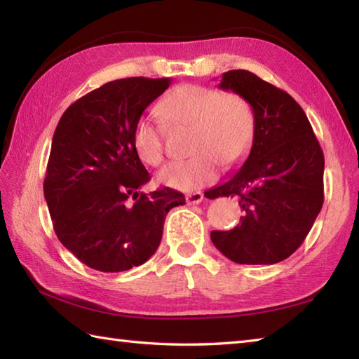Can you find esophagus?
<instances>
[{
	"label": "esophagus",
	"mask_w": 359,
	"mask_h": 359,
	"mask_svg": "<svg viewBox=\"0 0 359 359\" xmlns=\"http://www.w3.org/2000/svg\"><path fill=\"white\" fill-rule=\"evenodd\" d=\"M203 194L201 192H192V194H187L186 195V201L187 205H198V203L203 201Z\"/></svg>",
	"instance_id": "obj_1"
}]
</instances>
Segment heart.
Instances as JSON below:
<instances>
[{
  "instance_id": "1",
  "label": "heart",
  "mask_w": 359,
  "mask_h": 359,
  "mask_svg": "<svg viewBox=\"0 0 359 359\" xmlns=\"http://www.w3.org/2000/svg\"><path fill=\"white\" fill-rule=\"evenodd\" d=\"M159 116L170 130L191 128L194 156L175 161L158 175L161 184L191 191L215 180L219 165L233 167L252 148L256 118L252 104L215 87L182 84L159 103ZM133 145L142 162L158 167L164 161L162 128L150 117H140L133 130Z\"/></svg>"
}]
</instances>
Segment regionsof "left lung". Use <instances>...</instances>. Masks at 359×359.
<instances>
[{
  "label": "left lung",
  "mask_w": 359,
  "mask_h": 359,
  "mask_svg": "<svg viewBox=\"0 0 359 359\" xmlns=\"http://www.w3.org/2000/svg\"><path fill=\"white\" fill-rule=\"evenodd\" d=\"M219 87L252 104L256 130L243 165L209 191V198L236 195L243 209L238 226L212 231L211 241L238 264L280 262L302 245L322 209V148L285 90L247 70L223 73Z\"/></svg>",
  "instance_id": "obj_1"
}]
</instances>
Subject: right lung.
<instances>
[{"label": "right lung", "instance_id": "add662e5", "mask_svg": "<svg viewBox=\"0 0 359 359\" xmlns=\"http://www.w3.org/2000/svg\"><path fill=\"white\" fill-rule=\"evenodd\" d=\"M170 83L111 81L74 101L54 131L43 181L54 231L100 272H123L150 259L167 212L186 203L170 187L139 192L150 173L133 145L136 121Z\"/></svg>", "mask_w": 359, "mask_h": 359}]
</instances>
